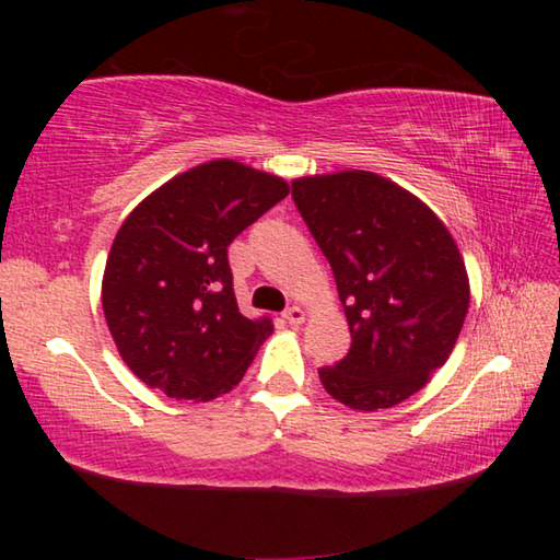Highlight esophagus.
I'll list each match as a JSON object with an SVG mask.
<instances>
[{"mask_svg": "<svg viewBox=\"0 0 560 560\" xmlns=\"http://www.w3.org/2000/svg\"><path fill=\"white\" fill-rule=\"evenodd\" d=\"M283 318H287V324H291V326H301L303 320H306V314H303V308L291 306L283 311Z\"/></svg>", "mask_w": 560, "mask_h": 560, "instance_id": "34e87169", "label": "esophagus"}]
</instances>
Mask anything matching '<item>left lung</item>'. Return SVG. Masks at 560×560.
Masks as SVG:
<instances>
[{
  "label": "left lung",
  "instance_id": "1",
  "mask_svg": "<svg viewBox=\"0 0 560 560\" xmlns=\"http://www.w3.org/2000/svg\"><path fill=\"white\" fill-rule=\"evenodd\" d=\"M291 197L334 269L350 350L318 371L334 400L383 410L447 363L469 279L447 226L400 185L365 170L299 177Z\"/></svg>",
  "mask_w": 560,
  "mask_h": 560
}]
</instances>
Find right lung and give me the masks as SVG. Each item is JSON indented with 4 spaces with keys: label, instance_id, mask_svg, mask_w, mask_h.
<instances>
[{
    "label": "right lung",
    "instance_id": "1",
    "mask_svg": "<svg viewBox=\"0 0 560 560\" xmlns=\"http://www.w3.org/2000/svg\"><path fill=\"white\" fill-rule=\"evenodd\" d=\"M287 195L281 177L222 158L167 179L126 217L101 299L145 385L205 402L240 385L271 320L242 316L226 246Z\"/></svg>",
    "mask_w": 560,
    "mask_h": 560
}]
</instances>
